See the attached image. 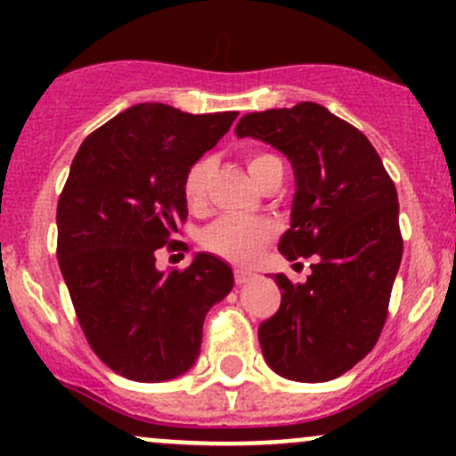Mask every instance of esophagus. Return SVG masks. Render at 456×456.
I'll return each instance as SVG.
<instances>
[{"label":"esophagus","instance_id":"esophagus-1","mask_svg":"<svg viewBox=\"0 0 456 456\" xmlns=\"http://www.w3.org/2000/svg\"><path fill=\"white\" fill-rule=\"evenodd\" d=\"M249 278H251L249 271H245V269H236V271H233V280H236V284L249 282Z\"/></svg>","mask_w":456,"mask_h":456}]
</instances>
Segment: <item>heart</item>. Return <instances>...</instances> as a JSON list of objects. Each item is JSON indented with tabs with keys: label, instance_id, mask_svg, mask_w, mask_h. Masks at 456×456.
<instances>
[{
	"label": "heart",
	"instance_id": "obj_1",
	"mask_svg": "<svg viewBox=\"0 0 456 456\" xmlns=\"http://www.w3.org/2000/svg\"><path fill=\"white\" fill-rule=\"evenodd\" d=\"M275 156L256 154L247 156V167L254 181H260L262 172ZM211 176V159H199L185 174L183 194L191 207H200L207 199V185ZM273 238V224L266 218H251V216H220L218 220L202 229L200 245L209 254L233 262V265H249Z\"/></svg>",
	"mask_w": 456,
	"mask_h": 456
}]
</instances>
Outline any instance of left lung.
I'll list each match as a JSON object with an SVG mask.
<instances>
[{"mask_svg": "<svg viewBox=\"0 0 456 456\" xmlns=\"http://www.w3.org/2000/svg\"><path fill=\"white\" fill-rule=\"evenodd\" d=\"M236 134L291 160V229L278 249L315 257L305 284L275 275L282 302L257 329L262 355L287 379H335L369 355L388 315L403 251L393 178L357 127L311 101L245 114Z\"/></svg>", "mask_w": 456, "mask_h": 456, "instance_id": "left-lung-1", "label": "left lung"}]
</instances>
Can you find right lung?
<instances>
[{"label": "right lung", "instance_id": "add662e5", "mask_svg": "<svg viewBox=\"0 0 456 456\" xmlns=\"http://www.w3.org/2000/svg\"><path fill=\"white\" fill-rule=\"evenodd\" d=\"M238 112L187 114L139 103L81 142L57 205L59 269L84 335L105 366L165 381L194 366L207 311L233 287L211 254L159 271L156 254L187 218L185 174Z\"/></svg>", "mask_w": 456, "mask_h": 456}]
</instances>
